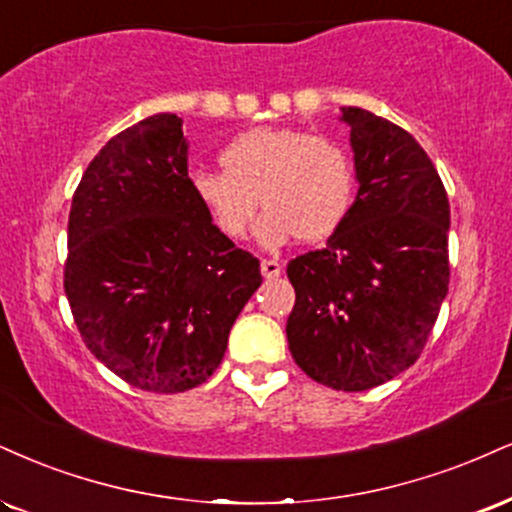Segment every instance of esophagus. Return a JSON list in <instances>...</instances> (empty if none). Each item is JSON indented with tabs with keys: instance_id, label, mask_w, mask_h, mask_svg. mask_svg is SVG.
Here are the masks:
<instances>
[{
	"instance_id": "34e87169",
	"label": "esophagus",
	"mask_w": 512,
	"mask_h": 512,
	"mask_svg": "<svg viewBox=\"0 0 512 512\" xmlns=\"http://www.w3.org/2000/svg\"><path fill=\"white\" fill-rule=\"evenodd\" d=\"M262 274L264 279H276V276L281 274V262L272 260V257H269V260H262Z\"/></svg>"
}]
</instances>
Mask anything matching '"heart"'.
<instances>
[{"instance_id": "1", "label": "heart", "mask_w": 512, "mask_h": 512, "mask_svg": "<svg viewBox=\"0 0 512 512\" xmlns=\"http://www.w3.org/2000/svg\"><path fill=\"white\" fill-rule=\"evenodd\" d=\"M221 169L190 176L197 205L224 238L238 240L255 221L262 243H319L341 229L355 202V159L341 140L303 128L262 126L236 135Z\"/></svg>"}]
</instances>
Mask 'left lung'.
Wrapping results in <instances>:
<instances>
[{"mask_svg":"<svg viewBox=\"0 0 512 512\" xmlns=\"http://www.w3.org/2000/svg\"><path fill=\"white\" fill-rule=\"evenodd\" d=\"M360 190L322 250L288 262V348L336 391L384 384L422 355L451 281V207L420 143L396 123L343 107Z\"/></svg>","mask_w":512,"mask_h":512,"instance_id":"left-lung-1","label":"left lung"}]
</instances>
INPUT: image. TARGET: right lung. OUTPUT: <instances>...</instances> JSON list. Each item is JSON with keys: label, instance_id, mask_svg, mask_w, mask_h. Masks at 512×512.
<instances>
[{"label": "right lung", "instance_id": "add662e5", "mask_svg": "<svg viewBox=\"0 0 512 512\" xmlns=\"http://www.w3.org/2000/svg\"><path fill=\"white\" fill-rule=\"evenodd\" d=\"M260 260L197 205L176 114L114 135L73 193L64 291L88 350L140 391L212 377L260 288Z\"/></svg>", "mask_w": 512, "mask_h": 512}]
</instances>
